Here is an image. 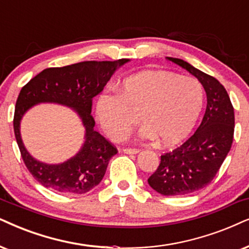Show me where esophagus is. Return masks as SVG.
Here are the masks:
<instances>
[{
	"instance_id": "34e87169",
	"label": "esophagus",
	"mask_w": 249,
	"mask_h": 249,
	"mask_svg": "<svg viewBox=\"0 0 249 249\" xmlns=\"http://www.w3.org/2000/svg\"><path fill=\"white\" fill-rule=\"evenodd\" d=\"M123 152L126 154H138L140 150L137 149V148H125V149H123Z\"/></svg>"
}]
</instances>
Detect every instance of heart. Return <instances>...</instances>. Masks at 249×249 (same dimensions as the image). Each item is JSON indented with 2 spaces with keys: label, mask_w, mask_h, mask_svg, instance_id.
<instances>
[{
  "label": "heart",
  "mask_w": 249,
  "mask_h": 249,
  "mask_svg": "<svg viewBox=\"0 0 249 249\" xmlns=\"http://www.w3.org/2000/svg\"><path fill=\"white\" fill-rule=\"evenodd\" d=\"M203 88L190 75L168 71H142L128 77L118 93L97 97L95 116L110 139L122 140L133 130L139 115L143 139L174 146L185 139L199 118Z\"/></svg>",
  "instance_id": "heart-1"
}]
</instances>
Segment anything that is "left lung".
Here are the masks:
<instances>
[{"mask_svg":"<svg viewBox=\"0 0 249 249\" xmlns=\"http://www.w3.org/2000/svg\"><path fill=\"white\" fill-rule=\"evenodd\" d=\"M200 81L207 94V108L200 126L190 139L161 156V163L148 178L157 193L175 196L206 187L224 162L233 141L234 111L224 86L216 78L180 58L166 57Z\"/></svg>","mask_w":249,"mask_h":249,"instance_id":"8db88e82","label":"left lung"}]
</instances>
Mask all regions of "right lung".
I'll list each match as a JSON object with an SVG mask.
<instances>
[{
    "instance_id": "obj_1",
    "label": "right lung",
    "mask_w": 249,
    "mask_h": 249,
    "mask_svg": "<svg viewBox=\"0 0 249 249\" xmlns=\"http://www.w3.org/2000/svg\"><path fill=\"white\" fill-rule=\"evenodd\" d=\"M118 61H88L63 68H49L36 74L21 88L16 102L14 130L21 157L28 171L42 186L61 193L84 194L100 184L107 166L117 149L94 130L90 115L92 100L125 63ZM56 103L71 107L80 116L85 128L83 146L74 157L58 165L37 161L28 153L21 139L20 122L32 106Z\"/></svg>"
}]
</instances>
